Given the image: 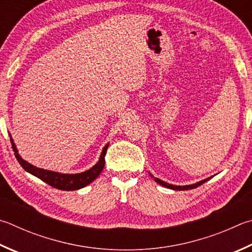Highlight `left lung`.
<instances>
[{"label":"left lung","mask_w":252,"mask_h":252,"mask_svg":"<svg viewBox=\"0 0 252 252\" xmlns=\"http://www.w3.org/2000/svg\"><path fill=\"white\" fill-rule=\"evenodd\" d=\"M150 175L152 176V177L154 178V181L157 182V183H158L159 185H162V186H164V187H166V189H174V190H187V189H196V187H198V186H200L202 184H204L205 182H207L208 180H210V178H212V177H208V178H206V180H203V181H200V182H197V183H195V184H191V185L176 186V185L168 184V183L164 182V181H162V180H159V178H158V177H154V176L152 175V174H150Z\"/></svg>","instance_id":"left-lung-1"}]
</instances>
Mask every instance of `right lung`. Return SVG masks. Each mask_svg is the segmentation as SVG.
Masks as SVG:
<instances>
[{"mask_svg":"<svg viewBox=\"0 0 252 252\" xmlns=\"http://www.w3.org/2000/svg\"><path fill=\"white\" fill-rule=\"evenodd\" d=\"M11 143H12L13 151L15 152L14 154H15L16 159L26 172L31 173L32 175H34L36 177H38L39 180H42L43 182L46 183V184L55 187V189H62V190H76V189H82V187L89 185L91 182H94L103 170L104 162H106L104 161V155H106L108 146H109V144L104 146L101 152V155H100L99 161L97 162L95 165L89 168L88 171H85L78 174H62L58 172L47 171V170H44V168H39L32 165V164L26 162L25 159H23L21 158V155L18 154V151L12 138H11Z\"/></svg>","mask_w":252,"mask_h":252,"instance_id":"right-lung-1","label":"right lung"}]
</instances>
